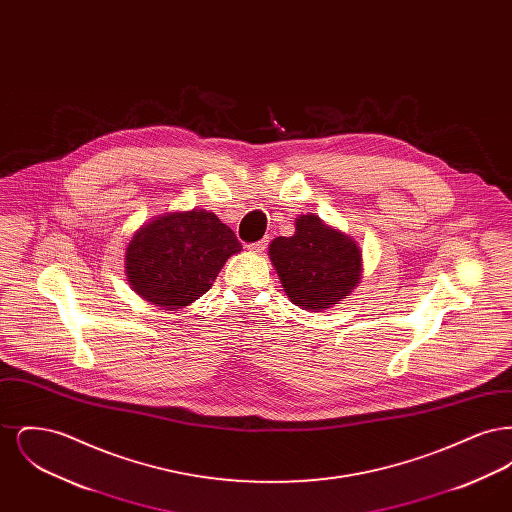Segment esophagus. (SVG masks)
Here are the masks:
<instances>
[{
    "label": "esophagus",
    "instance_id": "esophagus-1",
    "mask_svg": "<svg viewBox=\"0 0 512 512\" xmlns=\"http://www.w3.org/2000/svg\"><path fill=\"white\" fill-rule=\"evenodd\" d=\"M268 238L265 240H261V242H255V244L247 245L249 247V251H253V253H263L265 249H267Z\"/></svg>",
    "mask_w": 512,
    "mask_h": 512
}]
</instances>
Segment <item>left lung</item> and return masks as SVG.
I'll use <instances>...</instances> for the list:
<instances>
[{"mask_svg": "<svg viewBox=\"0 0 512 512\" xmlns=\"http://www.w3.org/2000/svg\"><path fill=\"white\" fill-rule=\"evenodd\" d=\"M268 257L290 301L305 311L334 307L363 276L361 245L315 213L299 215L290 238H274Z\"/></svg>", "mask_w": 512, "mask_h": 512, "instance_id": "obj_1", "label": "left lung"}]
</instances>
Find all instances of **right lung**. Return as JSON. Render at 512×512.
<instances>
[{
  "label": "right lung",
  "instance_id": "1",
  "mask_svg": "<svg viewBox=\"0 0 512 512\" xmlns=\"http://www.w3.org/2000/svg\"><path fill=\"white\" fill-rule=\"evenodd\" d=\"M242 251L236 234L205 209L169 211L144 222L126 245L128 284L144 301L186 309L211 290L224 263Z\"/></svg>",
  "mask_w": 512,
  "mask_h": 512
}]
</instances>
